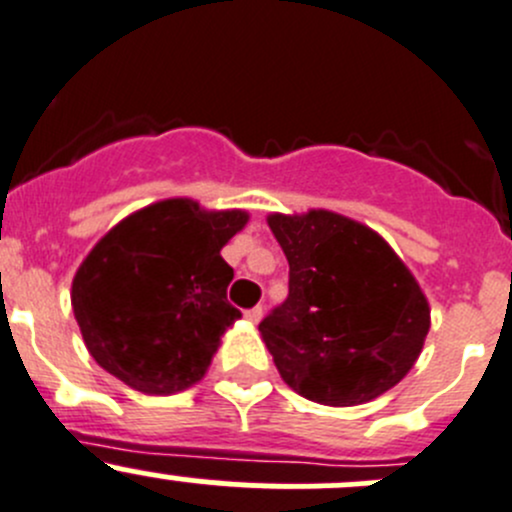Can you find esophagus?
I'll use <instances>...</instances> for the list:
<instances>
[{"label": "esophagus", "mask_w": 512, "mask_h": 512, "mask_svg": "<svg viewBox=\"0 0 512 512\" xmlns=\"http://www.w3.org/2000/svg\"><path fill=\"white\" fill-rule=\"evenodd\" d=\"M262 314H265V309H262V307H260V304H257V307L247 309V312H245V317H247V319H250V322H252V324H257V322H260V319H262Z\"/></svg>", "instance_id": "esophagus-1"}]
</instances>
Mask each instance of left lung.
Wrapping results in <instances>:
<instances>
[{
    "label": "left lung",
    "instance_id": "left-lung-1",
    "mask_svg": "<svg viewBox=\"0 0 512 512\" xmlns=\"http://www.w3.org/2000/svg\"><path fill=\"white\" fill-rule=\"evenodd\" d=\"M267 223L289 262V294L260 334L285 384L324 406L364 404L399 384L431 309L389 242L329 210Z\"/></svg>",
    "mask_w": 512,
    "mask_h": 512
}]
</instances>
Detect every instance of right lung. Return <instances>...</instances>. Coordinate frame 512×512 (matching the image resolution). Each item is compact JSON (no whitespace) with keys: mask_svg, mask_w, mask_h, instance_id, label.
<instances>
[{"mask_svg":"<svg viewBox=\"0 0 512 512\" xmlns=\"http://www.w3.org/2000/svg\"><path fill=\"white\" fill-rule=\"evenodd\" d=\"M245 210L170 198L128 215L96 242L71 285V307L98 366L143 394L198 384L240 319L220 257Z\"/></svg>","mask_w":512,"mask_h":512,"instance_id":"1","label":"right lung"}]
</instances>
